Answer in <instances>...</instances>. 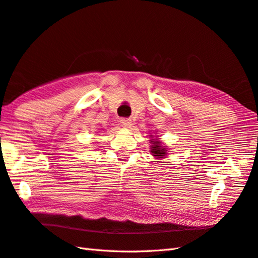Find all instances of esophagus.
<instances>
[{"label":"esophagus","mask_w":258,"mask_h":258,"mask_svg":"<svg viewBox=\"0 0 258 258\" xmlns=\"http://www.w3.org/2000/svg\"><path fill=\"white\" fill-rule=\"evenodd\" d=\"M120 123H121L122 126H124V127H131L132 126V120H131V118H125V117L121 118Z\"/></svg>","instance_id":"34e87169"}]
</instances>
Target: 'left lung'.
<instances>
[{
	"instance_id": "1",
	"label": "left lung",
	"mask_w": 258,
	"mask_h": 258,
	"mask_svg": "<svg viewBox=\"0 0 258 258\" xmlns=\"http://www.w3.org/2000/svg\"><path fill=\"white\" fill-rule=\"evenodd\" d=\"M154 143V146L151 147V153H153V155L155 157H158V158H163V156L167 155V151L164 148H162L160 146V143L157 142V141H151Z\"/></svg>"
}]
</instances>
